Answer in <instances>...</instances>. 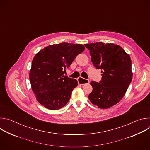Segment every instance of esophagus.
<instances>
[{"label": "esophagus", "instance_id": "1", "mask_svg": "<svg viewBox=\"0 0 150 150\" xmlns=\"http://www.w3.org/2000/svg\"><path fill=\"white\" fill-rule=\"evenodd\" d=\"M77 81H78V83L79 84L81 85H84L86 84H88L90 83L89 80L88 79H84L82 77H79L77 79Z\"/></svg>", "mask_w": 150, "mask_h": 150}]
</instances>
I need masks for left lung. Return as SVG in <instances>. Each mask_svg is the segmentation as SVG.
Here are the masks:
<instances>
[{"label": "left lung", "instance_id": "left-lung-1", "mask_svg": "<svg viewBox=\"0 0 150 150\" xmlns=\"http://www.w3.org/2000/svg\"><path fill=\"white\" fill-rule=\"evenodd\" d=\"M90 50L95 67L101 69L100 83H91L93 91L88 99L101 109L117 104L124 96L132 79L131 59L119 45L96 42L84 44Z\"/></svg>", "mask_w": 150, "mask_h": 150}]
</instances>
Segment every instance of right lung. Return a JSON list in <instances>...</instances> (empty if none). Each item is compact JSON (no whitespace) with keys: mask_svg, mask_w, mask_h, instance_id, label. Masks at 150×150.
<instances>
[{"mask_svg":"<svg viewBox=\"0 0 150 150\" xmlns=\"http://www.w3.org/2000/svg\"><path fill=\"white\" fill-rule=\"evenodd\" d=\"M84 49L82 44L63 42L47 46L36 54L29 71V80L41 105L57 110L67 103L78 83L76 79L65 76L64 71Z\"/></svg>","mask_w":150,"mask_h":150,"instance_id":"obj_1","label":"right lung"}]
</instances>
